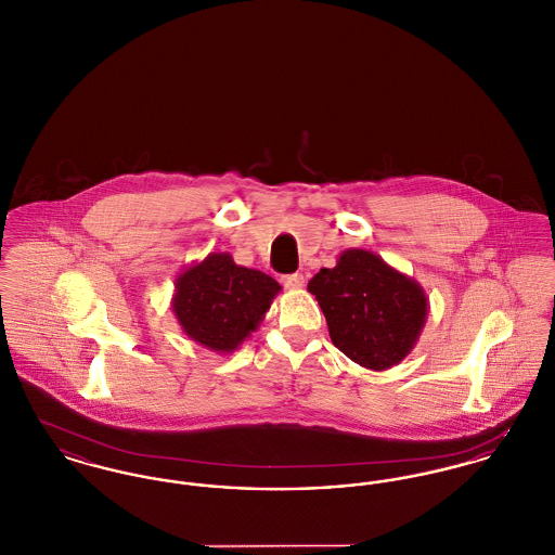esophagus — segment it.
<instances>
[{"mask_svg": "<svg viewBox=\"0 0 555 555\" xmlns=\"http://www.w3.org/2000/svg\"><path fill=\"white\" fill-rule=\"evenodd\" d=\"M283 285H285L287 289H301V287H304V274H299V272L285 274V276H283Z\"/></svg>", "mask_w": 555, "mask_h": 555, "instance_id": "34e87169", "label": "esophagus"}]
</instances>
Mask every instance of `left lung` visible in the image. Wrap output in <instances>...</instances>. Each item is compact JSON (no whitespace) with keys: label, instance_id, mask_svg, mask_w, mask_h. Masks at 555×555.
Segmentation results:
<instances>
[{"label":"left lung","instance_id":"1","mask_svg":"<svg viewBox=\"0 0 555 555\" xmlns=\"http://www.w3.org/2000/svg\"><path fill=\"white\" fill-rule=\"evenodd\" d=\"M308 292L325 314L331 341L371 371H388L411 354L424 331V287L366 249H346L321 268Z\"/></svg>","mask_w":555,"mask_h":555}]
</instances>
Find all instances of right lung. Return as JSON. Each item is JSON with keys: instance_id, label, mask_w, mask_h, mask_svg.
I'll return each mask as SVG.
<instances>
[{"instance_id": "add662e5", "label": "right lung", "mask_w": 555, "mask_h": 555, "mask_svg": "<svg viewBox=\"0 0 555 555\" xmlns=\"http://www.w3.org/2000/svg\"><path fill=\"white\" fill-rule=\"evenodd\" d=\"M283 287L227 251L186 266L173 281L171 310L182 333L198 346L230 354L258 326Z\"/></svg>"}]
</instances>
